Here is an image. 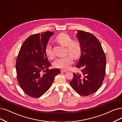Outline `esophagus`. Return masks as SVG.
<instances>
[{"label": "esophagus", "mask_w": 122, "mask_h": 122, "mask_svg": "<svg viewBox=\"0 0 122 122\" xmlns=\"http://www.w3.org/2000/svg\"><path fill=\"white\" fill-rule=\"evenodd\" d=\"M61 72H67L66 70H64V69H61Z\"/></svg>", "instance_id": "34e87169"}]
</instances>
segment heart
I'll list each match as a JSON object with an SVG mask.
<instances>
[{"label": "heart", "instance_id": "1", "mask_svg": "<svg viewBox=\"0 0 122 122\" xmlns=\"http://www.w3.org/2000/svg\"><path fill=\"white\" fill-rule=\"evenodd\" d=\"M56 41L62 46L66 47V52L70 55L65 57L57 58L53 62L56 67L63 69H67L73 63L72 57L77 59L81 55V46L77 41H72L71 37L66 33H61L56 37ZM46 56L50 58H52L54 54L51 46L48 44L45 48Z\"/></svg>", "mask_w": 122, "mask_h": 122}]
</instances>
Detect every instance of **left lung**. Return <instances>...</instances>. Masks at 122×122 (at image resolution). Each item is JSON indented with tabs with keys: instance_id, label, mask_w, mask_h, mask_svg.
I'll list each match as a JSON object with an SVG mask.
<instances>
[{
	"instance_id": "obj_1",
	"label": "left lung",
	"mask_w": 122,
	"mask_h": 122,
	"mask_svg": "<svg viewBox=\"0 0 122 122\" xmlns=\"http://www.w3.org/2000/svg\"><path fill=\"white\" fill-rule=\"evenodd\" d=\"M76 37L81 46V57L76 66L80 73H74L70 82L72 88L81 96L95 93L102 86L106 66V58L101 44L92 33L77 30Z\"/></svg>"
}]
</instances>
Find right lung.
Returning <instances> with one entry per match:
<instances>
[{
	"label": "right lung",
	"mask_w": 122,
	"mask_h": 122,
	"mask_svg": "<svg viewBox=\"0 0 122 122\" xmlns=\"http://www.w3.org/2000/svg\"><path fill=\"white\" fill-rule=\"evenodd\" d=\"M52 32L46 31L29 36L19 51L16 62L17 81L28 96L38 98L50 88L59 69L49 70L51 64L45 52Z\"/></svg>",
	"instance_id": "1"
}]
</instances>
